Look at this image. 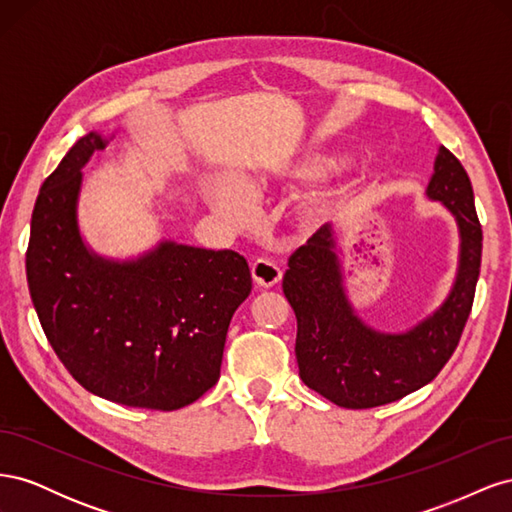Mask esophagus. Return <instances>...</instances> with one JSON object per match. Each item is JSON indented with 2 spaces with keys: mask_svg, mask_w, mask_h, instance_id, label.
I'll return each mask as SVG.
<instances>
[{
  "mask_svg": "<svg viewBox=\"0 0 512 512\" xmlns=\"http://www.w3.org/2000/svg\"><path fill=\"white\" fill-rule=\"evenodd\" d=\"M252 280L258 288H273L282 282V269L271 260H256L252 265Z\"/></svg>",
  "mask_w": 512,
  "mask_h": 512,
  "instance_id": "1",
  "label": "esophagus"
}]
</instances>
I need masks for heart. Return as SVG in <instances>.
I'll list each match as a JSON object with an SVG mask.
<instances>
[{"label": "heart", "instance_id": "heart-1", "mask_svg": "<svg viewBox=\"0 0 512 512\" xmlns=\"http://www.w3.org/2000/svg\"><path fill=\"white\" fill-rule=\"evenodd\" d=\"M346 164L344 153L337 151H307L303 156L286 162L280 168V177L290 181H314L324 179ZM267 190L265 175H247L239 183L224 177H211L203 183V194L209 209L220 218L224 224L232 228H241L252 218L254 198H258ZM348 188L339 190L335 198L322 200H307L299 209V218L307 226L320 224L335 203H342L346 198Z\"/></svg>", "mask_w": 512, "mask_h": 512}]
</instances>
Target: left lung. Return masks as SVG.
I'll return each instance as SVG.
<instances>
[{
    "label": "left lung",
    "instance_id": "obj_1",
    "mask_svg": "<svg viewBox=\"0 0 512 512\" xmlns=\"http://www.w3.org/2000/svg\"><path fill=\"white\" fill-rule=\"evenodd\" d=\"M425 194L457 222L459 265L442 305L404 333L378 331L356 314L329 224L288 260L282 286L297 316L299 376L335 406L361 410L406 397L436 378L459 344L476 292L483 230L466 168L446 147L438 149Z\"/></svg>",
    "mask_w": 512,
    "mask_h": 512
}]
</instances>
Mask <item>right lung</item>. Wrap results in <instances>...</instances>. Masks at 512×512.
<instances>
[{
	"label": "right lung",
	"mask_w": 512,
	"mask_h": 512,
	"mask_svg": "<svg viewBox=\"0 0 512 512\" xmlns=\"http://www.w3.org/2000/svg\"><path fill=\"white\" fill-rule=\"evenodd\" d=\"M108 138L81 136L42 183L25 256L46 339L72 378L115 404L177 410L220 378L232 314L252 292L232 250L160 241L115 260L79 228L83 168Z\"/></svg>",
	"instance_id": "right-lung-1"
}]
</instances>
